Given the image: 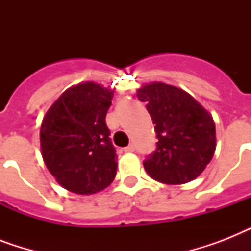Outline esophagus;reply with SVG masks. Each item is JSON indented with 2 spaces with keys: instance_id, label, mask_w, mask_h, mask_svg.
<instances>
[{
  "instance_id": "34e87169",
  "label": "esophagus",
  "mask_w": 251,
  "mask_h": 251,
  "mask_svg": "<svg viewBox=\"0 0 251 251\" xmlns=\"http://www.w3.org/2000/svg\"><path fill=\"white\" fill-rule=\"evenodd\" d=\"M134 150H135V146L129 145L127 147H125V149H124V151H125V152H134Z\"/></svg>"
}]
</instances>
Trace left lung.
Masks as SVG:
<instances>
[{
    "label": "left lung",
    "mask_w": 251,
    "mask_h": 251,
    "mask_svg": "<svg viewBox=\"0 0 251 251\" xmlns=\"http://www.w3.org/2000/svg\"><path fill=\"white\" fill-rule=\"evenodd\" d=\"M147 102L156 131V150L145 160L146 172L167 185L195 179L216 149L214 118L190 94L176 86L152 82L137 90Z\"/></svg>",
    "instance_id": "obj_1"
}]
</instances>
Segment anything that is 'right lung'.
Returning <instances> with one entry per match:
<instances>
[{"mask_svg": "<svg viewBox=\"0 0 251 251\" xmlns=\"http://www.w3.org/2000/svg\"><path fill=\"white\" fill-rule=\"evenodd\" d=\"M113 92L91 80L74 84L43 118V160L57 182L72 193L96 194L116 177L117 155L105 122Z\"/></svg>", "mask_w": 251, "mask_h": 251, "instance_id": "right-lung-1", "label": "right lung"}]
</instances>
